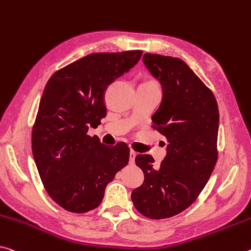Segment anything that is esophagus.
I'll list each match as a JSON object with an SVG mask.
<instances>
[{
    "label": "esophagus",
    "instance_id": "34e87169",
    "mask_svg": "<svg viewBox=\"0 0 251 251\" xmlns=\"http://www.w3.org/2000/svg\"><path fill=\"white\" fill-rule=\"evenodd\" d=\"M136 155H137V153L135 152V151H133V150L129 152V163H130V164H134L135 157H136Z\"/></svg>",
    "mask_w": 251,
    "mask_h": 251
}]
</instances>
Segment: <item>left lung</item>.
I'll return each mask as SVG.
<instances>
[{
	"label": "left lung",
	"mask_w": 251,
	"mask_h": 251,
	"mask_svg": "<svg viewBox=\"0 0 251 251\" xmlns=\"http://www.w3.org/2000/svg\"><path fill=\"white\" fill-rule=\"evenodd\" d=\"M143 62L162 86L152 121L169 144L160 166L149 154L135 157L144 182L133 190L132 201L143 216L164 219L189 208L211 176L218 158L219 109L212 91L181 59L145 53Z\"/></svg>",
	"instance_id": "8db88e82"
}]
</instances>
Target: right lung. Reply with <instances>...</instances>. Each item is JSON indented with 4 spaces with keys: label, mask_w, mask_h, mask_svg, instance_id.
I'll use <instances>...</instances> for the list:
<instances>
[{
    "label": "right lung",
    "mask_w": 251,
    "mask_h": 251,
    "mask_svg": "<svg viewBox=\"0 0 251 251\" xmlns=\"http://www.w3.org/2000/svg\"><path fill=\"white\" fill-rule=\"evenodd\" d=\"M142 53H91L58 70L47 82L32 130V153L48 194L70 212L97 208L107 184L128 163L125 143L106 146L87 132L106 116V89L128 73Z\"/></svg>",
    "instance_id": "add662e5"
}]
</instances>
